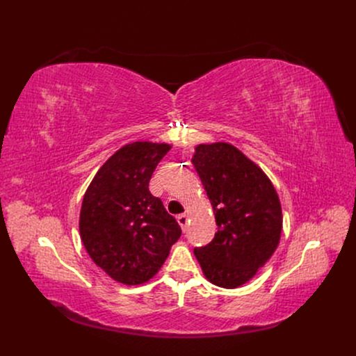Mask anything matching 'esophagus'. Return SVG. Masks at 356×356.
<instances>
[{
	"label": "esophagus",
	"instance_id": "34e87169",
	"mask_svg": "<svg viewBox=\"0 0 356 356\" xmlns=\"http://www.w3.org/2000/svg\"><path fill=\"white\" fill-rule=\"evenodd\" d=\"M177 222H179V225H180L181 231L184 232V231H186V227H188V222H189V218H188V215H186V213H181V215H179V216H177Z\"/></svg>",
	"mask_w": 356,
	"mask_h": 356
}]
</instances>
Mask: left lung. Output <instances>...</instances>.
I'll return each instance as SVG.
<instances>
[{
    "mask_svg": "<svg viewBox=\"0 0 356 356\" xmlns=\"http://www.w3.org/2000/svg\"><path fill=\"white\" fill-rule=\"evenodd\" d=\"M192 164L218 225L211 244L195 248V255L212 284L236 289L250 282L277 250L282 203L268 176L232 144H199Z\"/></svg>",
    "mask_w": 356,
    "mask_h": 356,
    "instance_id": "left-lung-1",
    "label": "left lung"
}]
</instances>
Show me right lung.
I'll return each instance as SVG.
<instances>
[{
	"label": "right lung",
	"instance_id": "1",
	"mask_svg": "<svg viewBox=\"0 0 356 356\" xmlns=\"http://www.w3.org/2000/svg\"><path fill=\"white\" fill-rule=\"evenodd\" d=\"M170 144L136 141L112 154L85 192L79 232L99 268L127 286L153 278L181 229L148 181Z\"/></svg>",
	"mask_w": 356,
	"mask_h": 356
}]
</instances>
